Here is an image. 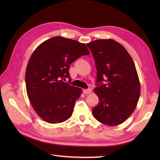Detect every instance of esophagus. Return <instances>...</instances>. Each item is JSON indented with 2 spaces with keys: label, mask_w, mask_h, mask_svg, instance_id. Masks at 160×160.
Segmentation results:
<instances>
[{
  "label": "esophagus",
  "mask_w": 160,
  "mask_h": 160,
  "mask_svg": "<svg viewBox=\"0 0 160 160\" xmlns=\"http://www.w3.org/2000/svg\"><path fill=\"white\" fill-rule=\"evenodd\" d=\"M83 91L85 94H90L91 93V89H83Z\"/></svg>",
  "instance_id": "1"
}]
</instances>
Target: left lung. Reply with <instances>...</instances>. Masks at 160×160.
I'll list each match as a JSON object with an SVG mask.
<instances>
[{
	"label": "left lung",
	"instance_id": "left-lung-1",
	"mask_svg": "<svg viewBox=\"0 0 160 160\" xmlns=\"http://www.w3.org/2000/svg\"><path fill=\"white\" fill-rule=\"evenodd\" d=\"M87 45L98 71L93 91L99 104L92 114L100 123L118 125L133 113L139 99L141 88L134 62L123 46L111 38L96 40Z\"/></svg>",
	"mask_w": 160,
	"mask_h": 160
}]
</instances>
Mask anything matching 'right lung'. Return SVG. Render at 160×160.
<instances>
[{"instance_id":"right-lung-1","label":"right lung","mask_w":160,"mask_h":160,"mask_svg":"<svg viewBox=\"0 0 160 160\" xmlns=\"http://www.w3.org/2000/svg\"><path fill=\"white\" fill-rule=\"evenodd\" d=\"M90 52L85 43L54 37L38 45L28 62L25 82L28 98L37 114L49 123L65 122L82 93L65 83L70 64Z\"/></svg>"}]
</instances>
